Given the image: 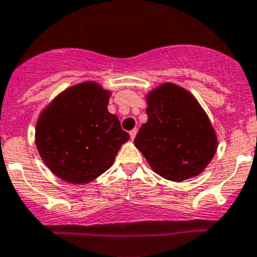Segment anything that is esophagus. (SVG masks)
<instances>
[{
	"instance_id": "esophagus-1",
	"label": "esophagus",
	"mask_w": 257,
	"mask_h": 257,
	"mask_svg": "<svg viewBox=\"0 0 257 257\" xmlns=\"http://www.w3.org/2000/svg\"><path fill=\"white\" fill-rule=\"evenodd\" d=\"M137 133H138V129H137V128H134L133 131H131V132H129V136H131V139H132V141H133V139L136 138Z\"/></svg>"
}]
</instances>
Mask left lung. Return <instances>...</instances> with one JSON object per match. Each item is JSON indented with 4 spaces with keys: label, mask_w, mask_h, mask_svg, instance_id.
<instances>
[{
    "label": "left lung",
    "mask_w": 257,
    "mask_h": 257,
    "mask_svg": "<svg viewBox=\"0 0 257 257\" xmlns=\"http://www.w3.org/2000/svg\"><path fill=\"white\" fill-rule=\"evenodd\" d=\"M148 120L134 146L163 178L182 182L205 171L218 141L210 118L197 99L173 83H163L146 95Z\"/></svg>",
    "instance_id": "8db88e82"
}]
</instances>
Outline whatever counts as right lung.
I'll return each instance as SVG.
<instances>
[{
    "label": "right lung",
    "mask_w": 257,
    "mask_h": 257,
    "mask_svg": "<svg viewBox=\"0 0 257 257\" xmlns=\"http://www.w3.org/2000/svg\"><path fill=\"white\" fill-rule=\"evenodd\" d=\"M111 91L84 81L55 96L37 118L35 143L50 171L62 181L85 184L114 163L129 134L108 111Z\"/></svg>",
    "instance_id": "right-lung-1"
}]
</instances>
